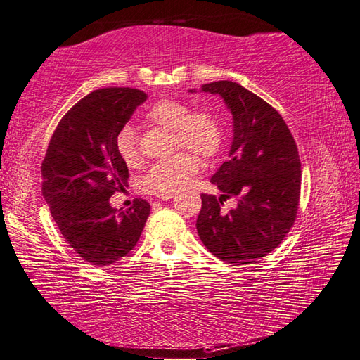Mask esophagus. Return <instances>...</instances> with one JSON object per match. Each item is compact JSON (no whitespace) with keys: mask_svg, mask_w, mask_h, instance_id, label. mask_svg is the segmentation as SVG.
I'll return each instance as SVG.
<instances>
[{"mask_svg":"<svg viewBox=\"0 0 360 360\" xmlns=\"http://www.w3.org/2000/svg\"><path fill=\"white\" fill-rule=\"evenodd\" d=\"M173 196H174L173 193H159V195H158V198H159V200H162V201H168V200H172Z\"/></svg>","mask_w":360,"mask_h":360,"instance_id":"34e87169","label":"esophagus"}]
</instances>
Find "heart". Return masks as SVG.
<instances>
[{
	"label": "heart",
	"instance_id": "1",
	"mask_svg": "<svg viewBox=\"0 0 360 360\" xmlns=\"http://www.w3.org/2000/svg\"><path fill=\"white\" fill-rule=\"evenodd\" d=\"M146 122L173 131L176 145L188 148L206 159L214 158L223 143V128L217 115L207 110L190 112L188 105L182 101H158L148 110ZM115 145L118 156L126 165L139 164L140 153L131 128H123L117 134ZM198 170L200 159L193 153L182 151L154 164L145 178V187L154 193L179 192L188 186Z\"/></svg>",
	"mask_w": 360,
	"mask_h": 360
}]
</instances>
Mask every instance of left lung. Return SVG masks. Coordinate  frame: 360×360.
<instances>
[{
	"mask_svg": "<svg viewBox=\"0 0 360 360\" xmlns=\"http://www.w3.org/2000/svg\"><path fill=\"white\" fill-rule=\"evenodd\" d=\"M190 91H195L190 90ZM201 91L221 96L232 115L229 160L210 182L221 195H201L196 229L204 246L228 264H255L278 248L298 212L301 162L283 117L262 98L232 81L204 84ZM239 200L224 214L226 198Z\"/></svg>",
	"mask_w": 360,
	"mask_h": 360,
	"instance_id": "8db88e82",
	"label": "left lung"
}]
</instances>
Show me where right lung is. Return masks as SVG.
<instances>
[{"mask_svg":"<svg viewBox=\"0 0 360 360\" xmlns=\"http://www.w3.org/2000/svg\"><path fill=\"white\" fill-rule=\"evenodd\" d=\"M146 98L129 87L91 91L62 117L41 162L51 217L76 255L91 265L115 264L128 255L150 215L145 200H134L124 212L109 202L129 178L117 134Z\"/></svg>","mask_w":360,"mask_h":360,"instance_id":"right-lung-1","label":"right lung"}]
</instances>
